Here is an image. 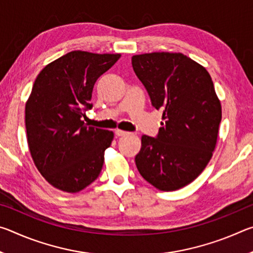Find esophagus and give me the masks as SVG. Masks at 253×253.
Listing matches in <instances>:
<instances>
[{
    "label": "esophagus",
    "mask_w": 253,
    "mask_h": 253,
    "mask_svg": "<svg viewBox=\"0 0 253 253\" xmlns=\"http://www.w3.org/2000/svg\"><path fill=\"white\" fill-rule=\"evenodd\" d=\"M115 135H116L117 137H123V136L128 135V132L127 131H124V130H121V129H117V130H115Z\"/></svg>",
    "instance_id": "obj_1"
}]
</instances>
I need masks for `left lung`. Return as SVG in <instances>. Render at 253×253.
Listing matches in <instances>:
<instances>
[{"mask_svg": "<svg viewBox=\"0 0 253 253\" xmlns=\"http://www.w3.org/2000/svg\"><path fill=\"white\" fill-rule=\"evenodd\" d=\"M131 65L152 105L163 110L164 121L157 138L142 137L137 169L158 190H178L193 182L211 160L222 119L221 101L208 70L185 54H136Z\"/></svg>", "mask_w": 253, "mask_h": 253, "instance_id": "1", "label": "left lung"}]
</instances>
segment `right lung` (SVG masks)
Masks as SVG:
<instances>
[{
    "instance_id": "add662e5",
    "label": "right lung",
    "mask_w": 253,
    "mask_h": 253,
    "mask_svg": "<svg viewBox=\"0 0 253 253\" xmlns=\"http://www.w3.org/2000/svg\"><path fill=\"white\" fill-rule=\"evenodd\" d=\"M121 53L71 51L46 65L25 104V128L34 165L45 181L77 193L99 176L114 132L87 127L93 84Z\"/></svg>"
}]
</instances>
